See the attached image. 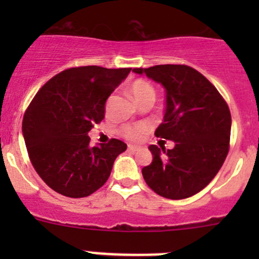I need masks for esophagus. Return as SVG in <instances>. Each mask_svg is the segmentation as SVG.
<instances>
[{
    "label": "esophagus",
    "instance_id": "1",
    "mask_svg": "<svg viewBox=\"0 0 259 259\" xmlns=\"http://www.w3.org/2000/svg\"><path fill=\"white\" fill-rule=\"evenodd\" d=\"M127 149H129L130 151H138V150H139V149H140V146L129 144V145H127Z\"/></svg>",
    "mask_w": 259,
    "mask_h": 259
}]
</instances>
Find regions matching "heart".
<instances>
[{"label":"heart","mask_w":259,"mask_h":259,"mask_svg":"<svg viewBox=\"0 0 259 259\" xmlns=\"http://www.w3.org/2000/svg\"><path fill=\"white\" fill-rule=\"evenodd\" d=\"M130 93L138 104L145 99H155V90L153 86L144 80H137L130 85ZM145 126L143 125H125L121 134L129 140H139L144 134Z\"/></svg>","instance_id":"1"}]
</instances>
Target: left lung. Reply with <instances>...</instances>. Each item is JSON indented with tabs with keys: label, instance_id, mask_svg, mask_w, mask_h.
<instances>
[{
	"label": "left lung",
	"instance_id": "1",
	"mask_svg": "<svg viewBox=\"0 0 259 259\" xmlns=\"http://www.w3.org/2000/svg\"><path fill=\"white\" fill-rule=\"evenodd\" d=\"M133 71L165 89V113L155 135L176 144L168 150L149 146L153 161L142 170L146 184L168 199L192 197L209 184L227 158L232 126L228 105L207 77L187 65Z\"/></svg>",
	"mask_w": 259,
	"mask_h": 259
}]
</instances>
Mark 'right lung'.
Segmentation results:
<instances>
[{
	"label": "right lung",
	"instance_id": "1",
	"mask_svg": "<svg viewBox=\"0 0 259 259\" xmlns=\"http://www.w3.org/2000/svg\"><path fill=\"white\" fill-rule=\"evenodd\" d=\"M130 70L67 69L49 80L31 101L23 116V139L33 168L55 192L83 198L109 179L126 144L111 139L91 146L88 134L104 119L106 100Z\"/></svg>",
	"mask_w": 259,
	"mask_h": 259
}]
</instances>
